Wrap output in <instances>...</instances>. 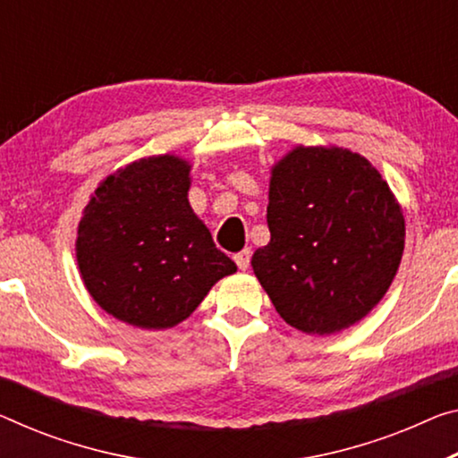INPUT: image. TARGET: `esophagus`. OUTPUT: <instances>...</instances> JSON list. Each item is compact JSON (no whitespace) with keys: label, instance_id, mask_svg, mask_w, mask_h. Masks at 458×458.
Returning <instances> with one entry per match:
<instances>
[{"label":"esophagus","instance_id":"34e87169","mask_svg":"<svg viewBox=\"0 0 458 458\" xmlns=\"http://www.w3.org/2000/svg\"><path fill=\"white\" fill-rule=\"evenodd\" d=\"M233 259H235V264L239 266V270H248L250 268V259H251V250L250 248L242 250L239 253H235Z\"/></svg>","mask_w":458,"mask_h":458}]
</instances>
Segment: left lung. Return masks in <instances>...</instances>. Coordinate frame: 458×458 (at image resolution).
<instances>
[{
    "label": "left lung",
    "mask_w": 458,
    "mask_h": 458,
    "mask_svg": "<svg viewBox=\"0 0 458 458\" xmlns=\"http://www.w3.org/2000/svg\"><path fill=\"white\" fill-rule=\"evenodd\" d=\"M270 242L251 256L288 326L348 329L378 305L405 248L403 210L381 172L344 147L297 145L272 165Z\"/></svg>",
    "instance_id": "8db88e82"
}]
</instances>
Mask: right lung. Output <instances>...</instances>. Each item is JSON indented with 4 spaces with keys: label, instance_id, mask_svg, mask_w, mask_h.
<instances>
[{
    "label": "right lung",
    "instance_id": "obj_1",
    "mask_svg": "<svg viewBox=\"0 0 458 458\" xmlns=\"http://www.w3.org/2000/svg\"><path fill=\"white\" fill-rule=\"evenodd\" d=\"M190 161L165 153L104 178L77 225L75 258L89 297L118 321L170 329L237 272L188 202Z\"/></svg>",
    "mask_w": 458,
    "mask_h": 458
}]
</instances>
